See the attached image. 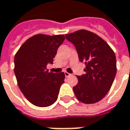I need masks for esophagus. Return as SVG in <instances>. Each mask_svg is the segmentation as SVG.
Returning <instances> with one entry per match:
<instances>
[{
  "label": "esophagus",
  "instance_id": "34e87169",
  "mask_svg": "<svg viewBox=\"0 0 130 130\" xmlns=\"http://www.w3.org/2000/svg\"><path fill=\"white\" fill-rule=\"evenodd\" d=\"M65 75L66 77H68V76H71V73H68V72H65Z\"/></svg>",
  "mask_w": 130,
  "mask_h": 130
}]
</instances>
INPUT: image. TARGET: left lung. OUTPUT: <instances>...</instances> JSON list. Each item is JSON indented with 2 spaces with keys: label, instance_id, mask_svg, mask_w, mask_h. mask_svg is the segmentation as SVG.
Masks as SVG:
<instances>
[{
  "label": "left lung",
  "instance_id": "1",
  "mask_svg": "<svg viewBox=\"0 0 130 130\" xmlns=\"http://www.w3.org/2000/svg\"><path fill=\"white\" fill-rule=\"evenodd\" d=\"M75 45L79 59L86 65L85 73L77 76L73 88L81 102L93 104L102 100L110 90L116 74V58L110 46L95 33L81 29L65 35Z\"/></svg>",
  "mask_w": 130,
  "mask_h": 130
}]
</instances>
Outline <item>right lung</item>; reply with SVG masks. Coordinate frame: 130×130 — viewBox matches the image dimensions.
Returning a JSON list of instances; mask_svg holds the SVG:
<instances>
[{"label":"right lung","mask_w":130,"mask_h":130,"mask_svg":"<svg viewBox=\"0 0 130 130\" xmlns=\"http://www.w3.org/2000/svg\"><path fill=\"white\" fill-rule=\"evenodd\" d=\"M64 40V35H34L20 46L14 56V71L18 87L35 106L48 107L57 99L65 73L48 72L46 65L53 63Z\"/></svg>","instance_id":"1"}]
</instances>
